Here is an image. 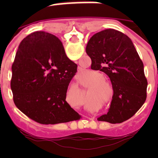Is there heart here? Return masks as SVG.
Returning a JSON list of instances; mask_svg holds the SVG:
<instances>
[{"label":"heart","instance_id":"1","mask_svg":"<svg viewBox=\"0 0 158 158\" xmlns=\"http://www.w3.org/2000/svg\"><path fill=\"white\" fill-rule=\"evenodd\" d=\"M96 79H104V77L103 76L102 74H99V73H96ZM105 84H107V81L104 80H100V81H98L96 82V85H105Z\"/></svg>","mask_w":158,"mask_h":158}]
</instances>
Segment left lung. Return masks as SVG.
<instances>
[{"label":"left lung","instance_id":"obj_1","mask_svg":"<svg viewBox=\"0 0 158 158\" xmlns=\"http://www.w3.org/2000/svg\"><path fill=\"white\" fill-rule=\"evenodd\" d=\"M86 53L91 68L109 77L114 94L107 114L98 120L115 123L133 116L146 99L147 80L144 65L127 35L114 29H105L91 37Z\"/></svg>","mask_w":158,"mask_h":158}]
</instances>
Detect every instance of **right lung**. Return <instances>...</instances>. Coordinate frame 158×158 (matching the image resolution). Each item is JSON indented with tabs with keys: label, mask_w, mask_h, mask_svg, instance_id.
<instances>
[{
	"label": "right lung",
	"mask_w": 158,
	"mask_h": 158,
	"mask_svg": "<svg viewBox=\"0 0 158 158\" xmlns=\"http://www.w3.org/2000/svg\"><path fill=\"white\" fill-rule=\"evenodd\" d=\"M77 68L58 38L46 31L33 32L22 40L12 65L14 103L39 123L76 120L79 115L65 98Z\"/></svg>",
	"instance_id": "obj_1"
}]
</instances>
